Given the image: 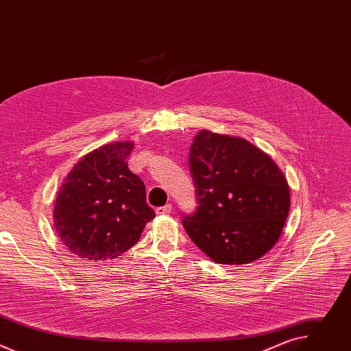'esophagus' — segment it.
Wrapping results in <instances>:
<instances>
[{
	"instance_id": "esophagus-1",
	"label": "esophagus",
	"mask_w": 351,
	"mask_h": 351,
	"mask_svg": "<svg viewBox=\"0 0 351 351\" xmlns=\"http://www.w3.org/2000/svg\"><path fill=\"white\" fill-rule=\"evenodd\" d=\"M172 210H173L172 204H167V206H164V207L157 208V210H156V213H157L158 215H168V214H171V213H172Z\"/></svg>"
}]
</instances>
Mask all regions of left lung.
Wrapping results in <instances>:
<instances>
[{
    "instance_id": "left-lung-1",
    "label": "left lung",
    "mask_w": 351,
    "mask_h": 351,
    "mask_svg": "<svg viewBox=\"0 0 351 351\" xmlns=\"http://www.w3.org/2000/svg\"><path fill=\"white\" fill-rule=\"evenodd\" d=\"M197 211L183 219L217 264L244 265L276 244L290 210L287 180L275 161L243 137L199 130L190 147Z\"/></svg>"
}]
</instances>
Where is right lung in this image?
Wrapping results in <instances>:
<instances>
[{
  "label": "right lung",
  "mask_w": 351,
  "mask_h": 351,
  "mask_svg": "<svg viewBox=\"0 0 351 351\" xmlns=\"http://www.w3.org/2000/svg\"><path fill=\"white\" fill-rule=\"evenodd\" d=\"M130 140L98 147L69 171L57 191L54 226L76 258L99 263L119 257L156 217L145 186L130 172Z\"/></svg>",
  "instance_id": "1"
}]
</instances>
